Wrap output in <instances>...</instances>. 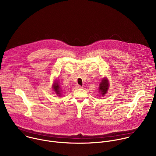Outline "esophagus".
Segmentation results:
<instances>
[{
  "mask_svg": "<svg viewBox=\"0 0 156 156\" xmlns=\"http://www.w3.org/2000/svg\"><path fill=\"white\" fill-rule=\"evenodd\" d=\"M76 88H78V89H80V88H82V86H80V85L77 84V85L76 86Z\"/></svg>",
  "mask_w": 156,
  "mask_h": 156,
  "instance_id": "1",
  "label": "esophagus"
}]
</instances>
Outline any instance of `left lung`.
I'll list each match as a JSON object with an SVG mask.
<instances>
[{
	"label": "left lung",
	"mask_w": 156,
	"mask_h": 156,
	"mask_svg": "<svg viewBox=\"0 0 156 156\" xmlns=\"http://www.w3.org/2000/svg\"><path fill=\"white\" fill-rule=\"evenodd\" d=\"M108 80L106 79H103L102 80V82L99 84V91L101 93V94L104 96L105 94L108 90Z\"/></svg>",
	"instance_id": "obj_1"
}]
</instances>
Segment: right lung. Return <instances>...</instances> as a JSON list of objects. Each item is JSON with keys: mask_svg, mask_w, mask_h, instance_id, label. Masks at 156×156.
<instances>
[{"mask_svg": "<svg viewBox=\"0 0 156 156\" xmlns=\"http://www.w3.org/2000/svg\"><path fill=\"white\" fill-rule=\"evenodd\" d=\"M54 91H55V93H57V94L59 95L58 96H60V87H59V85L58 84V83H57L55 85H54Z\"/></svg>", "mask_w": 156, "mask_h": 156, "instance_id": "add662e5", "label": "right lung"}]
</instances>
